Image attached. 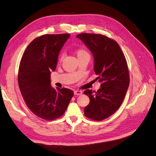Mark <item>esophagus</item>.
Returning a JSON list of instances; mask_svg holds the SVG:
<instances>
[{
	"instance_id": "1",
	"label": "esophagus",
	"mask_w": 156,
	"mask_h": 156,
	"mask_svg": "<svg viewBox=\"0 0 156 156\" xmlns=\"http://www.w3.org/2000/svg\"><path fill=\"white\" fill-rule=\"evenodd\" d=\"M82 94H83V91H80V90L74 91V94L76 95V96H80V95H81Z\"/></svg>"
}]
</instances>
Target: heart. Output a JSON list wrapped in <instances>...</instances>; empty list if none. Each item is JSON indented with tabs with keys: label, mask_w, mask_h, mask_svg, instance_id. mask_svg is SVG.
Here are the masks:
<instances>
[{
	"label": "heart",
	"mask_w": 156,
	"mask_h": 156,
	"mask_svg": "<svg viewBox=\"0 0 156 156\" xmlns=\"http://www.w3.org/2000/svg\"><path fill=\"white\" fill-rule=\"evenodd\" d=\"M76 54H77L78 56H83V55H89L87 51L84 48L78 49L77 50H76ZM62 58H63V54H60V56H59V58H58L59 61H61V60H62Z\"/></svg>",
	"instance_id": "1"
}]
</instances>
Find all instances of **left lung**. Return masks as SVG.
<instances>
[{
  "instance_id": "1",
  "label": "left lung",
  "mask_w": 156,
  "mask_h": 156,
  "mask_svg": "<svg viewBox=\"0 0 156 156\" xmlns=\"http://www.w3.org/2000/svg\"><path fill=\"white\" fill-rule=\"evenodd\" d=\"M93 54L94 72L101 87L84 94L90 100L84 115L91 120L100 121L109 118L122 105L129 85L127 63L119 44L102 34L83 33L76 36Z\"/></svg>"
}]
</instances>
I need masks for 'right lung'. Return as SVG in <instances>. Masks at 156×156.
Returning a JSON list of instances; mask_svg holds the SVG:
<instances>
[{"mask_svg":"<svg viewBox=\"0 0 156 156\" xmlns=\"http://www.w3.org/2000/svg\"><path fill=\"white\" fill-rule=\"evenodd\" d=\"M70 34H44L27 46L18 69V85L27 107L38 117L53 120L64 114L73 96L67 88L51 87L60 49Z\"/></svg>","mask_w":156,"mask_h":156,"instance_id":"add662e5","label":"right lung"}]
</instances>
